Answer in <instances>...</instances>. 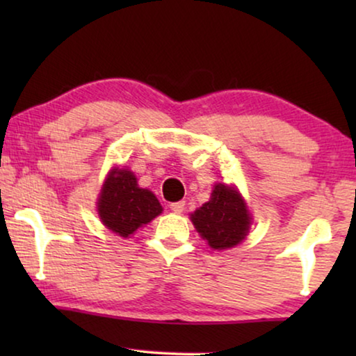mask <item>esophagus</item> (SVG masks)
Here are the masks:
<instances>
[{
	"instance_id": "1",
	"label": "esophagus",
	"mask_w": 356,
	"mask_h": 356,
	"mask_svg": "<svg viewBox=\"0 0 356 356\" xmlns=\"http://www.w3.org/2000/svg\"><path fill=\"white\" fill-rule=\"evenodd\" d=\"M170 209H172L175 213H181L184 211V201L172 202V204H170Z\"/></svg>"
}]
</instances>
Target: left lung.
<instances>
[{"mask_svg": "<svg viewBox=\"0 0 356 356\" xmlns=\"http://www.w3.org/2000/svg\"><path fill=\"white\" fill-rule=\"evenodd\" d=\"M191 220L209 246L227 250L246 236L251 218L240 194L225 184H217L211 201L191 213Z\"/></svg>", "mask_w": 356, "mask_h": 356, "instance_id": "8db88e82", "label": "left lung"}]
</instances>
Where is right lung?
Masks as SVG:
<instances>
[{
  "label": "right lung",
  "instance_id": "obj_1",
  "mask_svg": "<svg viewBox=\"0 0 356 356\" xmlns=\"http://www.w3.org/2000/svg\"><path fill=\"white\" fill-rule=\"evenodd\" d=\"M160 212L159 199L149 189L139 188L133 173L123 168L108 175L99 197V216L111 232L128 238Z\"/></svg>",
  "mask_w": 356,
  "mask_h": 356
}]
</instances>
